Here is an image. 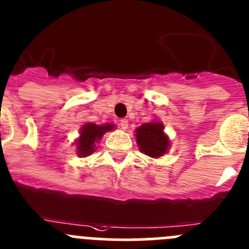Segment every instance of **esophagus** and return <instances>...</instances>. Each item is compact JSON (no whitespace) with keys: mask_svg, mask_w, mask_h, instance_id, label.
<instances>
[{"mask_svg":"<svg viewBox=\"0 0 249 249\" xmlns=\"http://www.w3.org/2000/svg\"><path fill=\"white\" fill-rule=\"evenodd\" d=\"M119 125L122 126L123 130H126L127 129V125H129V122H127L126 119H122L119 122Z\"/></svg>","mask_w":249,"mask_h":249,"instance_id":"34e87169","label":"esophagus"}]
</instances>
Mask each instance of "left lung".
Returning a JSON list of instances; mask_svg holds the SVG:
<instances>
[{
  "label": "left lung",
  "mask_w": 249,
  "mask_h": 249,
  "mask_svg": "<svg viewBox=\"0 0 249 249\" xmlns=\"http://www.w3.org/2000/svg\"><path fill=\"white\" fill-rule=\"evenodd\" d=\"M136 139L140 150L150 157H160L166 153L169 142L161 123H147L136 129Z\"/></svg>",
  "instance_id": "8db88e82"
}]
</instances>
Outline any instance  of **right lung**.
I'll list each match as a JSON object with an SVG mask.
<instances>
[{"label":"right lung","mask_w":249,"mask_h":249,"mask_svg":"<svg viewBox=\"0 0 249 249\" xmlns=\"http://www.w3.org/2000/svg\"><path fill=\"white\" fill-rule=\"evenodd\" d=\"M113 125H96L93 123L83 125L81 129L80 140L77 141V153L78 156L86 157L94 152V142L98 141L103 136V134L108 130L113 129Z\"/></svg>","instance_id":"obj_1"}]
</instances>
